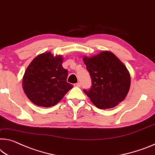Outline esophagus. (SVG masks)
Returning <instances> with one entry per match:
<instances>
[{"label":"esophagus","mask_w":155,"mask_h":155,"mask_svg":"<svg viewBox=\"0 0 155 155\" xmlns=\"http://www.w3.org/2000/svg\"><path fill=\"white\" fill-rule=\"evenodd\" d=\"M74 86H75V87H80L81 84H80V83L78 82V83H75V84H74Z\"/></svg>","instance_id":"esophagus-1"}]
</instances>
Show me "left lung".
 I'll use <instances>...</instances> for the list:
<instances>
[{"instance_id":"left-lung-1","label":"left lung","mask_w":155,"mask_h":155,"mask_svg":"<svg viewBox=\"0 0 155 155\" xmlns=\"http://www.w3.org/2000/svg\"><path fill=\"white\" fill-rule=\"evenodd\" d=\"M83 61L92 81L91 89L84 90L96 107L110 109L123 101L129 92L131 78L127 68L110 51H102Z\"/></svg>"}]
</instances>
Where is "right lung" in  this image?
I'll list each match as a JSON object with an SVG mask.
<instances>
[{"mask_svg":"<svg viewBox=\"0 0 155 155\" xmlns=\"http://www.w3.org/2000/svg\"><path fill=\"white\" fill-rule=\"evenodd\" d=\"M61 55L51 52L37 55L23 77V89L30 101L39 107L55 105L73 86L66 82L68 71L62 67Z\"/></svg>","mask_w":155,"mask_h":155,"instance_id":"add662e5","label":"right lung"}]
</instances>
